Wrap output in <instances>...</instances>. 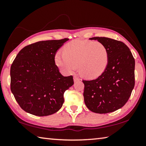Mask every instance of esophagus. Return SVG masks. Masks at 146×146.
Masks as SVG:
<instances>
[{
	"mask_svg": "<svg viewBox=\"0 0 146 146\" xmlns=\"http://www.w3.org/2000/svg\"><path fill=\"white\" fill-rule=\"evenodd\" d=\"M73 80H74V82H77V81L80 80V79L78 77H77V76H74V77H73Z\"/></svg>",
	"mask_w": 146,
	"mask_h": 146,
	"instance_id": "1",
	"label": "esophagus"
}]
</instances>
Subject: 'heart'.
<instances>
[{"instance_id": "heart-1", "label": "heart", "mask_w": 146, "mask_h": 146, "mask_svg": "<svg viewBox=\"0 0 146 146\" xmlns=\"http://www.w3.org/2000/svg\"><path fill=\"white\" fill-rule=\"evenodd\" d=\"M55 62L65 73L75 72L78 66L84 77L97 78L107 68L109 52L106 46L100 42L75 39L64 46L63 54H56Z\"/></svg>"}]
</instances>
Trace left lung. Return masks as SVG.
Instances as JSON below:
<instances>
[{"label":"left lung","mask_w":146,"mask_h":146,"mask_svg":"<svg viewBox=\"0 0 146 146\" xmlns=\"http://www.w3.org/2000/svg\"><path fill=\"white\" fill-rule=\"evenodd\" d=\"M90 40H97L106 46L109 62L99 77L82 81L85 104L96 113L113 112L125 104L134 88L135 58L122 42L98 36Z\"/></svg>","instance_id":"1"}]
</instances>
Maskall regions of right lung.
Returning a JSON list of instances; mask_svg holds the SVG:
<instances>
[{"label":"right lung","instance_id":"add662e5","mask_svg":"<svg viewBox=\"0 0 146 146\" xmlns=\"http://www.w3.org/2000/svg\"><path fill=\"white\" fill-rule=\"evenodd\" d=\"M68 38L39 41L21 49L10 69L11 91L26 112L39 117L57 112L64 93L74 84L64 76L55 62L56 51Z\"/></svg>","mask_w":146,"mask_h":146}]
</instances>
